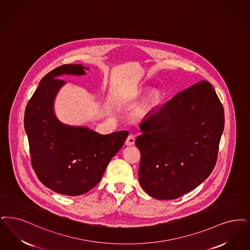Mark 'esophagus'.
Returning <instances> with one entry per match:
<instances>
[{
	"mask_svg": "<svg viewBox=\"0 0 250 250\" xmlns=\"http://www.w3.org/2000/svg\"><path fill=\"white\" fill-rule=\"evenodd\" d=\"M135 141H136V137L134 135H129L128 138L125 140V144L128 146H132L135 144Z\"/></svg>",
	"mask_w": 250,
	"mask_h": 250,
	"instance_id": "esophagus-1",
	"label": "esophagus"
}]
</instances>
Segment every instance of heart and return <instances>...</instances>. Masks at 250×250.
Masks as SVG:
<instances>
[{"instance_id":"1","label":"heart","mask_w":250,"mask_h":250,"mask_svg":"<svg viewBox=\"0 0 250 250\" xmlns=\"http://www.w3.org/2000/svg\"><path fill=\"white\" fill-rule=\"evenodd\" d=\"M158 100H159V96H158V95H154L153 100H154V101H157Z\"/></svg>"}]
</instances>
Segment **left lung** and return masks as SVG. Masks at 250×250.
<instances>
[{"instance_id":"1","label":"left lung","mask_w":250,"mask_h":250,"mask_svg":"<svg viewBox=\"0 0 250 250\" xmlns=\"http://www.w3.org/2000/svg\"><path fill=\"white\" fill-rule=\"evenodd\" d=\"M140 129L136 145L141 187L155 199H176L214 169L224 110L212 84L201 81L150 110Z\"/></svg>"}]
</instances>
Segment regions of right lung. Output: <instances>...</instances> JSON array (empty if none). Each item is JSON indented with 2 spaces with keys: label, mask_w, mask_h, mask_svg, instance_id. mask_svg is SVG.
<instances>
[{
  "label": "right lung",
  "mask_w": 250,
  "mask_h": 250,
  "mask_svg": "<svg viewBox=\"0 0 250 250\" xmlns=\"http://www.w3.org/2000/svg\"><path fill=\"white\" fill-rule=\"evenodd\" d=\"M84 73V67L80 64H66L51 70L29 100L24 116L36 176L47 188L70 196L83 194L100 182L109 162L128 136V131L101 135L57 119L54 100L66 83L58 78L64 74Z\"/></svg>",
  "instance_id": "1"
}]
</instances>
